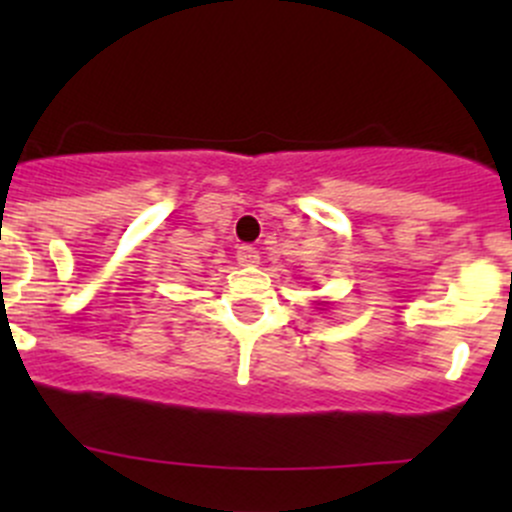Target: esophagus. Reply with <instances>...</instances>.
I'll return each mask as SVG.
<instances>
[{
    "label": "esophagus",
    "mask_w": 512,
    "mask_h": 512,
    "mask_svg": "<svg viewBox=\"0 0 512 512\" xmlns=\"http://www.w3.org/2000/svg\"><path fill=\"white\" fill-rule=\"evenodd\" d=\"M237 262H240L242 267H255L257 262H260V252L250 245H242L240 250H237Z\"/></svg>",
    "instance_id": "obj_1"
}]
</instances>
